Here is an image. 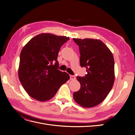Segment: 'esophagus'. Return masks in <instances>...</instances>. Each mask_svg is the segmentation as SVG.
Instances as JSON below:
<instances>
[{
    "label": "esophagus",
    "instance_id": "1",
    "mask_svg": "<svg viewBox=\"0 0 135 135\" xmlns=\"http://www.w3.org/2000/svg\"><path fill=\"white\" fill-rule=\"evenodd\" d=\"M70 79L71 80H74L75 79V77L74 75H70Z\"/></svg>",
    "mask_w": 135,
    "mask_h": 135
}]
</instances>
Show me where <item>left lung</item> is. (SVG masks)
Wrapping results in <instances>:
<instances>
[{
    "instance_id": "left-lung-1",
    "label": "left lung",
    "mask_w": 135,
    "mask_h": 135,
    "mask_svg": "<svg viewBox=\"0 0 135 135\" xmlns=\"http://www.w3.org/2000/svg\"><path fill=\"white\" fill-rule=\"evenodd\" d=\"M80 51V64L85 67V77L77 76L80 88L73 93L74 101L85 108L102 103L112 89L115 80L112 52L103 41L93 38H73Z\"/></svg>"
}]
</instances>
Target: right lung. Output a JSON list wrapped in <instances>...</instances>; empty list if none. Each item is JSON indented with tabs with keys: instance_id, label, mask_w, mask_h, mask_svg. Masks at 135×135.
<instances>
[{
	"instance_id": "right-lung-1",
	"label": "right lung",
	"mask_w": 135,
	"mask_h": 135,
	"mask_svg": "<svg viewBox=\"0 0 135 135\" xmlns=\"http://www.w3.org/2000/svg\"><path fill=\"white\" fill-rule=\"evenodd\" d=\"M68 40L66 36L42 33L31 38L22 48L18 76L31 98L40 102L48 101L69 79L67 73L57 69L58 52Z\"/></svg>"
}]
</instances>
